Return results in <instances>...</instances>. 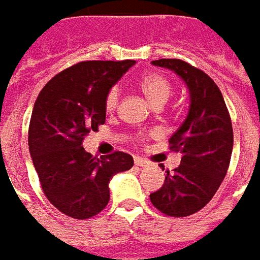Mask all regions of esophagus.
Instances as JSON below:
<instances>
[{"instance_id": "34e87169", "label": "esophagus", "mask_w": 260, "mask_h": 260, "mask_svg": "<svg viewBox=\"0 0 260 260\" xmlns=\"http://www.w3.org/2000/svg\"><path fill=\"white\" fill-rule=\"evenodd\" d=\"M134 164H136L137 167H141V168H145V167H148V165H150V162H148L147 159H144V158H140V156H136V158H134Z\"/></svg>"}]
</instances>
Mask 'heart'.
Here are the masks:
<instances>
[{
  "instance_id": "heart-1",
  "label": "heart",
  "mask_w": 260,
  "mask_h": 260,
  "mask_svg": "<svg viewBox=\"0 0 260 260\" xmlns=\"http://www.w3.org/2000/svg\"><path fill=\"white\" fill-rule=\"evenodd\" d=\"M140 88H141V91L144 92L147 99L150 101V104L154 105V106L164 105L172 95L171 82L165 77L158 74L147 75L140 82ZM119 96H120L119 88L117 86L112 88L109 93H108V96H106V102H105V106H106L108 112L115 110V108L117 106V102H119Z\"/></svg>"
}]
</instances>
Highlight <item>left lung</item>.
Returning a JSON list of instances; mask_svg holds the SVG:
<instances>
[{"label":"left lung","mask_w":260,"mask_h":260,"mask_svg":"<svg viewBox=\"0 0 260 260\" xmlns=\"http://www.w3.org/2000/svg\"><path fill=\"white\" fill-rule=\"evenodd\" d=\"M151 64L174 71L189 91L186 119L169 139L171 148L182 154L180 165L174 174L167 171L162 187L150 194L151 203L164 214L186 217L203 209L225 178L233 124L221 91L202 70L176 58Z\"/></svg>","instance_id":"1"}]
</instances>
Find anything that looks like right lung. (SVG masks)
<instances>
[{
	"label": "right lung",
	"mask_w": 260,
	"mask_h": 260,
	"mask_svg": "<svg viewBox=\"0 0 260 260\" xmlns=\"http://www.w3.org/2000/svg\"><path fill=\"white\" fill-rule=\"evenodd\" d=\"M136 61H84L51 78L35 102L29 152L46 198L56 209L84 220L109 203L110 179L133 167V156H92L84 139L106 119V96Z\"/></svg>",
	"instance_id": "1"
}]
</instances>
